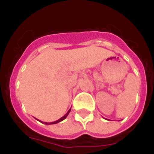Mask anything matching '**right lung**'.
<instances>
[{
  "mask_svg": "<svg viewBox=\"0 0 154 154\" xmlns=\"http://www.w3.org/2000/svg\"><path fill=\"white\" fill-rule=\"evenodd\" d=\"M70 111H71V109H70L69 110V111H68V112H67V113L65 114V116H62V118H60V119H58V120L55 121V122H51V123H45V122H42V121H40V122H41V123H45V124H46V125L56 124V123H59V122H61V121L64 120V119H65V118L67 117V116H68V115H69V112H70ZM38 121H39V120H38Z\"/></svg>",
  "mask_w": 154,
  "mask_h": 154,
  "instance_id": "obj_1",
  "label": "right lung"
}]
</instances>
